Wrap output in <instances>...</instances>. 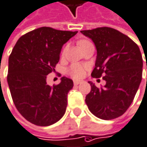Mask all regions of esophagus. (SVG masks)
Here are the masks:
<instances>
[{
    "label": "esophagus",
    "instance_id": "1",
    "mask_svg": "<svg viewBox=\"0 0 147 147\" xmlns=\"http://www.w3.org/2000/svg\"><path fill=\"white\" fill-rule=\"evenodd\" d=\"M74 85L75 86H76V85H79L80 83H82V82L81 81H74Z\"/></svg>",
    "mask_w": 147,
    "mask_h": 147
}]
</instances>
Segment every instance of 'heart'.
<instances>
[{"instance_id": "heart-1", "label": "heart", "mask_w": 147, "mask_h": 147, "mask_svg": "<svg viewBox=\"0 0 147 147\" xmlns=\"http://www.w3.org/2000/svg\"><path fill=\"white\" fill-rule=\"evenodd\" d=\"M87 40H80L78 42V45L87 42ZM65 48L63 50V53L65 52ZM87 71V66L82 65V64H79V63H75L72 64L67 70V73L69 76H71V77H73L75 79H80L82 77L84 76V75L86 73Z\"/></svg>"}]
</instances>
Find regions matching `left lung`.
<instances>
[{
  "label": "left lung",
  "mask_w": 147,
  "mask_h": 147,
  "mask_svg": "<svg viewBox=\"0 0 147 147\" xmlns=\"http://www.w3.org/2000/svg\"><path fill=\"white\" fill-rule=\"evenodd\" d=\"M81 33L90 38L97 48V60L91 76H102L106 82L100 88L89 82L91 92L86 96V103L96 117L105 120L116 119L126 112L140 86L143 67L140 49L127 35L112 28Z\"/></svg>",
  "instance_id": "left-lung-1"
}]
</instances>
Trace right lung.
I'll use <instances>...</instances> for the list:
<instances>
[{
  "label": "right lung",
  "instance_id": "right-lung-1",
  "mask_svg": "<svg viewBox=\"0 0 147 147\" xmlns=\"http://www.w3.org/2000/svg\"><path fill=\"white\" fill-rule=\"evenodd\" d=\"M77 31L42 27L22 35L13 48L8 62L7 82L18 112L30 123L48 126L65 113L71 79L63 76L53 87L47 75L55 71L61 48Z\"/></svg>",
  "mask_w": 147,
  "mask_h": 147
}]
</instances>
